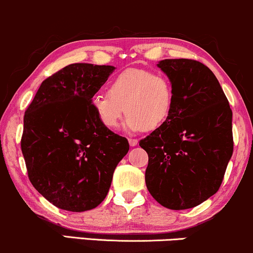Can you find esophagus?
Segmentation results:
<instances>
[{"label": "esophagus", "mask_w": 253, "mask_h": 253, "mask_svg": "<svg viewBox=\"0 0 253 253\" xmlns=\"http://www.w3.org/2000/svg\"><path fill=\"white\" fill-rule=\"evenodd\" d=\"M128 142H129V145L132 146V147H134V146L138 145V140H136V139L129 138V139H128Z\"/></svg>", "instance_id": "obj_1"}]
</instances>
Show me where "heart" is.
Masks as SVG:
<instances>
[{
	"instance_id": "1",
	"label": "heart",
	"mask_w": 253,
	"mask_h": 253,
	"mask_svg": "<svg viewBox=\"0 0 253 253\" xmlns=\"http://www.w3.org/2000/svg\"><path fill=\"white\" fill-rule=\"evenodd\" d=\"M172 82L165 75L129 68L119 73L108 84V93H97L90 105L97 120L106 128H117L125 111L126 128L133 132L156 129L172 113Z\"/></svg>"
}]
</instances>
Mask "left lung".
Listing matches in <instances>:
<instances>
[{
  "label": "left lung",
  "instance_id": "8db88e82",
  "mask_svg": "<svg viewBox=\"0 0 253 253\" xmlns=\"http://www.w3.org/2000/svg\"><path fill=\"white\" fill-rule=\"evenodd\" d=\"M174 90L172 113L140 140L147 152L145 181L164 208L199 205L220 187L233 153L232 111L219 81L196 60L158 63Z\"/></svg>",
  "mask_w": 253,
  "mask_h": 253
}]
</instances>
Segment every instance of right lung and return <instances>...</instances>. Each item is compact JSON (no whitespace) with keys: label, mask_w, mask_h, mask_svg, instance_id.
<instances>
[{"label":"right lung","mask_w":253,"mask_h":253,"mask_svg":"<svg viewBox=\"0 0 253 253\" xmlns=\"http://www.w3.org/2000/svg\"><path fill=\"white\" fill-rule=\"evenodd\" d=\"M113 66L73 63L40 86L24 112L21 150L29 180L56 208L84 212L107 196L128 141L97 120L90 100Z\"/></svg>","instance_id":"right-lung-1"}]
</instances>
